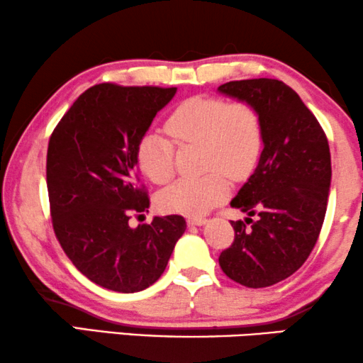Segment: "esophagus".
I'll return each mask as SVG.
<instances>
[{
	"instance_id": "34e87169",
	"label": "esophagus",
	"mask_w": 363,
	"mask_h": 363,
	"mask_svg": "<svg viewBox=\"0 0 363 363\" xmlns=\"http://www.w3.org/2000/svg\"><path fill=\"white\" fill-rule=\"evenodd\" d=\"M207 220L203 217H189L187 218V225H203Z\"/></svg>"
}]
</instances>
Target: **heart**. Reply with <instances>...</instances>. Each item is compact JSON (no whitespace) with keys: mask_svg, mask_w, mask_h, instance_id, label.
<instances>
[{"mask_svg":"<svg viewBox=\"0 0 363 363\" xmlns=\"http://www.w3.org/2000/svg\"><path fill=\"white\" fill-rule=\"evenodd\" d=\"M169 138L147 131L136 146V162L143 174L156 184L174 176L176 146H199V167L206 174L179 179L157 194L162 212L199 217L225 201L230 192L227 174L245 179L255 169L263 150V120L248 101L216 96H194L177 106L166 120Z\"/></svg>","mask_w":363,"mask_h":363,"instance_id":"1","label":"heart"}]
</instances>
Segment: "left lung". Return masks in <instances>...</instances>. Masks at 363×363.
Listing matches in <instances>:
<instances>
[{
	"label": "left lung",
	"mask_w": 363,
	"mask_h": 363,
	"mask_svg": "<svg viewBox=\"0 0 363 363\" xmlns=\"http://www.w3.org/2000/svg\"><path fill=\"white\" fill-rule=\"evenodd\" d=\"M218 90L257 106L264 133L257 169L232 201L258 220H232L233 243L218 264L238 284L267 288L298 272L318 242L333 174L328 136L281 80H233Z\"/></svg>",
	"instance_id": "obj_1"
}]
</instances>
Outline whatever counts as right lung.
Listing matches in <instances>:
<instances>
[{
	"label": "right lung",
	"mask_w": 363,
	"mask_h": 363,
	"mask_svg": "<svg viewBox=\"0 0 363 363\" xmlns=\"http://www.w3.org/2000/svg\"><path fill=\"white\" fill-rule=\"evenodd\" d=\"M174 94L176 86L94 85L50 135L54 233L74 267L101 288L136 293L156 283L186 230L182 216L128 225L150 207L136 169L138 141Z\"/></svg>",
	"instance_id": "1"
}]
</instances>
